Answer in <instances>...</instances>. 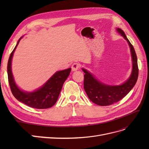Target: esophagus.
Returning <instances> with one entry per match:
<instances>
[{
  "instance_id": "esophagus-1",
  "label": "esophagus",
  "mask_w": 149,
  "mask_h": 149,
  "mask_svg": "<svg viewBox=\"0 0 149 149\" xmlns=\"http://www.w3.org/2000/svg\"><path fill=\"white\" fill-rule=\"evenodd\" d=\"M79 68H80V65L78 63H74L71 66V69L73 71L78 70Z\"/></svg>"
}]
</instances>
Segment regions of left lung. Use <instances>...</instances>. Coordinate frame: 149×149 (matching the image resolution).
<instances>
[{
	"label": "left lung",
	"instance_id": "1",
	"mask_svg": "<svg viewBox=\"0 0 149 149\" xmlns=\"http://www.w3.org/2000/svg\"><path fill=\"white\" fill-rule=\"evenodd\" d=\"M117 30L127 40L130 48L133 68L129 79L120 86L106 85L99 81L88 71L83 69L85 73L84 75V91L90 100L96 104L101 106L111 105L124 97L136 84L139 76L137 58L134 47L123 30L120 29H117Z\"/></svg>",
	"mask_w": 149,
	"mask_h": 149
}]
</instances>
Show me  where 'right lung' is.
<instances>
[{
	"label": "right lung",
	"mask_w": 149,
	"mask_h": 149,
	"mask_svg": "<svg viewBox=\"0 0 149 149\" xmlns=\"http://www.w3.org/2000/svg\"><path fill=\"white\" fill-rule=\"evenodd\" d=\"M20 38L12 52L7 64L8 80L12 93L18 101L29 107L35 109H48L55 105L56 102L63 85L70 73L71 68L57 71L41 88L37 91L32 93H25L21 91L14 82L11 70L13 54Z\"/></svg>",
	"instance_id": "add662e5"
}]
</instances>
